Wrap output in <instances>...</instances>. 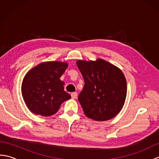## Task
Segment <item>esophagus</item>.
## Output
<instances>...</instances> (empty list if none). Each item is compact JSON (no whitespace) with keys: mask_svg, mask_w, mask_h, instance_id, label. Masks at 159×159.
Listing matches in <instances>:
<instances>
[{"mask_svg":"<svg viewBox=\"0 0 159 159\" xmlns=\"http://www.w3.org/2000/svg\"><path fill=\"white\" fill-rule=\"evenodd\" d=\"M71 96H72V98H73V99L76 98V97H77V93H76V92H73V93H71Z\"/></svg>","mask_w":159,"mask_h":159,"instance_id":"1","label":"esophagus"}]
</instances>
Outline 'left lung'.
<instances>
[{
    "label": "left lung",
    "mask_w": 159,
    "mask_h": 159,
    "mask_svg": "<svg viewBox=\"0 0 159 159\" xmlns=\"http://www.w3.org/2000/svg\"><path fill=\"white\" fill-rule=\"evenodd\" d=\"M76 65L85 81L78 100L85 116L100 121L116 116L126 97V80L122 71L102 59L78 60Z\"/></svg>",
    "instance_id": "8db88e82"
}]
</instances>
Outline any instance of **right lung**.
Segmentation results:
<instances>
[{
	"label": "right lung",
	"mask_w": 159,
	"mask_h": 159,
	"mask_svg": "<svg viewBox=\"0 0 159 159\" xmlns=\"http://www.w3.org/2000/svg\"><path fill=\"white\" fill-rule=\"evenodd\" d=\"M68 63L46 61L38 64L26 74L21 91L26 107L35 115L51 116L59 111L61 104L71 96L64 91L60 77Z\"/></svg>",
	"instance_id": "right-lung-1"
}]
</instances>
